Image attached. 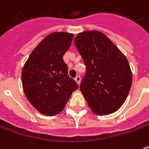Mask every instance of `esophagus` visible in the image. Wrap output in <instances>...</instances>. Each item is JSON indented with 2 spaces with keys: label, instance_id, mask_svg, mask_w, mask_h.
<instances>
[{
  "label": "esophagus",
  "instance_id": "obj_1",
  "mask_svg": "<svg viewBox=\"0 0 149 149\" xmlns=\"http://www.w3.org/2000/svg\"><path fill=\"white\" fill-rule=\"evenodd\" d=\"M75 81H77L78 85H80V83H81V77L80 76H77L76 77H75Z\"/></svg>",
  "mask_w": 149,
  "mask_h": 149
}]
</instances>
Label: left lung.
<instances>
[{
	"label": "left lung",
	"instance_id": "8db88e82",
	"mask_svg": "<svg viewBox=\"0 0 149 149\" xmlns=\"http://www.w3.org/2000/svg\"><path fill=\"white\" fill-rule=\"evenodd\" d=\"M74 43L86 66L80 89L91 111L98 115L118 111L132 82L126 56L100 31L79 33Z\"/></svg>",
	"mask_w": 149,
	"mask_h": 149
}]
</instances>
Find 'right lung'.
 <instances>
[{
  "mask_svg": "<svg viewBox=\"0 0 149 149\" xmlns=\"http://www.w3.org/2000/svg\"><path fill=\"white\" fill-rule=\"evenodd\" d=\"M73 35L54 32L39 42L24 64L22 81L26 97L41 114L47 116L63 111L78 85L68 74L63 56Z\"/></svg>",
  "mask_w": 149,
  "mask_h": 149,
  "instance_id": "right-lung-1",
  "label": "right lung"
}]
</instances>
